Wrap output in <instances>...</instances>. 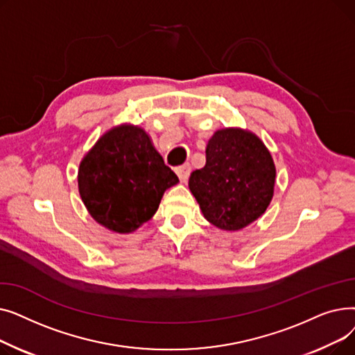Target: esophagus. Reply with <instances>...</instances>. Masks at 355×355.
Returning <instances> with one entry per match:
<instances>
[{"instance_id":"1","label":"esophagus","mask_w":355,"mask_h":355,"mask_svg":"<svg viewBox=\"0 0 355 355\" xmlns=\"http://www.w3.org/2000/svg\"><path fill=\"white\" fill-rule=\"evenodd\" d=\"M175 173H177L178 178H180L182 182H185V181L189 180V177H190V173H191V166H190V164H184V165H180V166H177V168H175Z\"/></svg>"}]
</instances>
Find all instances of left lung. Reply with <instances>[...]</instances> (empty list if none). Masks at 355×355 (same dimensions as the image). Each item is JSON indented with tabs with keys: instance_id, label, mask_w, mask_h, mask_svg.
<instances>
[{
	"instance_id": "1",
	"label": "left lung",
	"mask_w": 355,
	"mask_h": 355,
	"mask_svg": "<svg viewBox=\"0 0 355 355\" xmlns=\"http://www.w3.org/2000/svg\"><path fill=\"white\" fill-rule=\"evenodd\" d=\"M276 170L270 153L243 129H220L206 148V165L189 187L211 225L240 230L262 216L273 197Z\"/></svg>"
}]
</instances>
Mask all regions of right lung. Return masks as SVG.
Masks as SVG:
<instances>
[{"label": "right lung", "mask_w": 355, "mask_h": 355, "mask_svg": "<svg viewBox=\"0 0 355 355\" xmlns=\"http://www.w3.org/2000/svg\"><path fill=\"white\" fill-rule=\"evenodd\" d=\"M79 193L90 216L116 233H130L158 210L178 177L164 164L145 130L122 125L110 129L79 166Z\"/></svg>", "instance_id": "right-lung-1"}]
</instances>
